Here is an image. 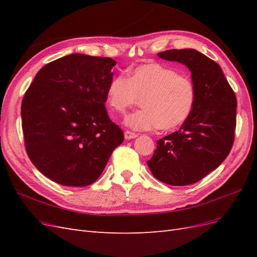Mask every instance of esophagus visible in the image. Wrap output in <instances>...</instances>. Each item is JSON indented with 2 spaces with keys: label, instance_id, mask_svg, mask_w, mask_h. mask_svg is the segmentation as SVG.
<instances>
[{
  "label": "esophagus",
  "instance_id": "esophagus-1",
  "mask_svg": "<svg viewBox=\"0 0 257 257\" xmlns=\"http://www.w3.org/2000/svg\"><path fill=\"white\" fill-rule=\"evenodd\" d=\"M138 135L133 133V132H130V131H125L124 132V138L125 139H133V138H136Z\"/></svg>",
  "mask_w": 257,
  "mask_h": 257
}]
</instances>
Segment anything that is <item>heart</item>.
I'll use <instances>...</instances> for the list:
<instances>
[{"instance_id": "obj_1", "label": "heart", "mask_w": 257, "mask_h": 257, "mask_svg": "<svg viewBox=\"0 0 257 257\" xmlns=\"http://www.w3.org/2000/svg\"><path fill=\"white\" fill-rule=\"evenodd\" d=\"M143 96L144 108L126 115L124 124L136 131L173 130L189 119L196 91L188 76L155 62L134 67L128 78L114 76L106 89L108 105L118 112L135 106Z\"/></svg>"}]
</instances>
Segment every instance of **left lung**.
I'll use <instances>...</instances> for the list:
<instances>
[{
    "mask_svg": "<svg viewBox=\"0 0 257 257\" xmlns=\"http://www.w3.org/2000/svg\"><path fill=\"white\" fill-rule=\"evenodd\" d=\"M166 61L190 69L196 91L195 105L179 131L158 141L147 162L158 180L189 185L219 167L234 144L237 98L220 65L195 49L159 52Z\"/></svg>",
    "mask_w": 257,
    "mask_h": 257,
    "instance_id": "left-lung-1",
    "label": "left lung"
}]
</instances>
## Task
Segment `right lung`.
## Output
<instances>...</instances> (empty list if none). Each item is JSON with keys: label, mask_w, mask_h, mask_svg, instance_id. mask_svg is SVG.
Masks as SVG:
<instances>
[{"label": "right lung", "mask_w": 257, "mask_h": 257, "mask_svg": "<svg viewBox=\"0 0 257 257\" xmlns=\"http://www.w3.org/2000/svg\"><path fill=\"white\" fill-rule=\"evenodd\" d=\"M114 65L111 58L68 54L46 64L26 92L21 119L27 153L50 180L92 184L123 143L122 130L105 108Z\"/></svg>", "instance_id": "add662e5"}]
</instances>
